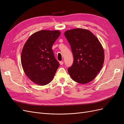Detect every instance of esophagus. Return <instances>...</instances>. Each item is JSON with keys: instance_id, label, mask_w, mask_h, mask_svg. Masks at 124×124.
<instances>
[{"instance_id": "34e87169", "label": "esophagus", "mask_w": 124, "mask_h": 124, "mask_svg": "<svg viewBox=\"0 0 124 124\" xmlns=\"http://www.w3.org/2000/svg\"><path fill=\"white\" fill-rule=\"evenodd\" d=\"M59 63H60V65H62L63 64V62L60 61L59 62Z\"/></svg>"}]
</instances>
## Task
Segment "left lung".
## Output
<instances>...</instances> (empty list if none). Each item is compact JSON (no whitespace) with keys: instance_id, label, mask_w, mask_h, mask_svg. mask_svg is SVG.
<instances>
[{"instance_id":"obj_1","label":"left lung","mask_w":124,"mask_h":124,"mask_svg":"<svg viewBox=\"0 0 124 124\" xmlns=\"http://www.w3.org/2000/svg\"><path fill=\"white\" fill-rule=\"evenodd\" d=\"M64 35L73 55V65L68 69L75 82L86 84L100 72L104 60V50L98 38L87 29L68 30Z\"/></svg>"}]
</instances>
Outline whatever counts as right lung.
I'll list each match as a JSON object with an SVG mask.
<instances>
[{
    "label": "right lung",
    "instance_id": "obj_1",
    "mask_svg": "<svg viewBox=\"0 0 124 124\" xmlns=\"http://www.w3.org/2000/svg\"><path fill=\"white\" fill-rule=\"evenodd\" d=\"M61 35L59 31L42 30L29 37L21 54V63L25 74L33 83L45 85L52 81L59 66L52 46Z\"/></svg>",
    "mask_w": 124,
    "mask_h": 124
}]
</instances>
